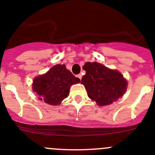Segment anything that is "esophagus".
Returning <instances> with one entry per match:
<instances>
[{
  "mask_svg": "<svg viewBox=\"0 0 155 155\" xmlns=\"http://www.w3.org/2000/svg\"><path fill=\"white\" fill-rule=\"evenodd\" d=\"M82 75H81V74H78V75H77V77L79 78V79H82Z\"/></svg>",
  "mask_w": 155,
  "mask_h": 155,
  "instance_id": "obj_1",
  "label": "esophagus"
}]
</instances>
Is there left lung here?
Here are the masks:
<instances>
[{"mask_svg":"<svg viewBox=\"0 0 155 155\" xmlns=\"http://www.w3.org/2000/svg\"><path fill=\"white\" fill-rule=\"evenodd\" d=\"M82 68L86 73L81 83L85 86L88 97L98 106L110 104L125 93L127 81L117 70L96 62L85 63Z\"/></svg>","mask_w":155,"mask_h":155,"instance_id":"obj_1","label":"left lung"}]
</instances>
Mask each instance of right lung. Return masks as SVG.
Segmentation results:
<instances>
[{"instance_id": "1", "label": "right lung", "mask_w": 155, "mask_h": 155, "mask_svg": "<svg viewBox=\"0 0 155 155\" xmlns=\"http://www.w3.org/2000/svg\"><path fill=\"white\" fill-rule=\"evenodd\" d=\"M79 82L80 79L75 77L65 64H57L45 74L36 76L32 88L39 100L51 105H58L69 95L70 86Z\"/></svg>"}]
</instances>
